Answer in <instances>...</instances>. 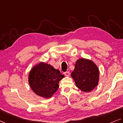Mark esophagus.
<instances>
[{
  "mask_svg": "<svg viewBox=\"0 0 123 123\" xmlns=\"http://www.w3.org/2000/svg\"><path fill=\"white\" fill-rule=\"evenodd\" d=\"M64 75H65L66 76H69L70 75V72L69 71H66V72L64 73Z\"/></svg>",
  "mask_w": 123,
  "mask_h": 123,
  "instance_id": "34e87169",
  "label": "esophagus"
}]
</instances>
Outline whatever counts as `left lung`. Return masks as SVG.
<instances>
[{"label": "left lung", "mask_w": 123, "mask_h": 123, "mask_svg": "<svg viewBox=\"0 0 123 123\" xmlns=\"http://www.w3.org/2000/svg\"><path fill=\"white\" fill-rule=\"evenodd\" d=\"M71 76L77 88L84 92H88L93 90L98 84L99 69L91 60L80 58L75 63V69Z\"/></svg>", "instance_id": "8db88e82"}]
</instances>
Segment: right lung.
Masks as SVG:
<instances>
[{"mask_svg":"<svg viewBox=\"0 0 123 123\" xmlns=\"http://www.w3.org/2000/svg\"><path fill=\"white\" fill-rule=\"evenodd\" d=\"M64 77L59 70L41 62L32 68L28 80L34 93L40 97L49 98L57 91L59 81Z\"/></svg>","mask_w":123,"mask_h":123,"instance_id":"right-lung-1","label":"right lung"}]
</instances>
